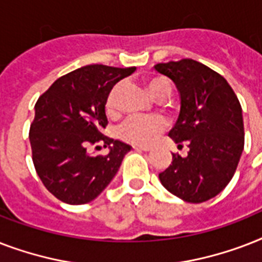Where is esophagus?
Masks as SVG:
<instances>
[{
    "label": "esophagus",
    "instance_id": "34e87169",
    "mask_svg": "<svg viewBox=\"0 0 262 262\" xmlns=\"http://www.w3.org/2000/svg\"><path fill=\"white\" fill-rule=\"evenodd\" d=\"M133 149L135 151H143V152H148L151 148L145 147V145H133Z\"/></svg>",
    "mask_w": 262,
    "mask_h": 262
}]
</instances>
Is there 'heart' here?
Instances as JSON below:
<instances>
[{"instance_id": "heart-1", "label": "heart", "mask_w": 262, "mask_h": 262, "mask_svg": "<svg viewBox=\"0 0 262 262\" xmlns=\"http://www.w3.org/2000/svg\"><path fill=\"white\" fill-rule=\"evenodd\" d=\"M148 87L151 94L158 99L168 98L172 92V85L170 80L158 76L149 80ZM122 84H115L106 100V110L108 114H114L118 107V96ZM166 119L160 115H130L123 121L118 127V137L126 143L137 145L151 144L162 132L166 129Z\"/></svg>"}]
</instances>
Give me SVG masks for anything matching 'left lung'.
<instances>
[{
    "label": "left lung",
    "instance_id": "1",
    "mask_svg": "<svg viewBox=\"0 0 262 262\" xmlns=\"http://www.w3.org/2000/svg\"><path fill=\"white\" fill-rule=\"evenodd\" d=\"M174 81L181 111L168 136L189 148L187 156L172 154L159 174L162 185L186 203L215 197L234 177L245 145L242 107L223 76L194 59L155 65Z\"/></svg>",
    "mask_w": 262,
    "mask_h": 262
}]
</instances>
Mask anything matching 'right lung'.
<instances>
[{
    "label": "right lung",
    "instance_id": "1",
    "mask_svg": "<svg viewBox=\"0 0 262 262\" xmlns=\"http://www.w3.org/2000/svg\"><path fill=\"white\" fill-rule=\"evenodd\" d=\"M132 68L87 65L59 77L40 95L30 127L32 162L51 194L71 205L95 200L114 178L132 147L102 135L107 96ZM100 142L107 156H91ZM99 148V147H96Z\"/></svg>",
    "mask_w": 262,
    "mask_h": 262
}]
</instances>
